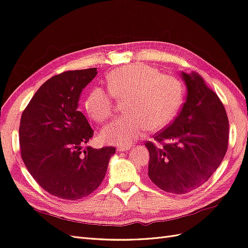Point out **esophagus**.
<instances>
[{"mask_svg": "<svg viewBox=\"0 0 248 248\" xmlns=\"http://www.w3.org/2000/svg\"><path fill=\"white\" fill-rule=\"evenodd\" d=\"M132 147V145H124V146H119L118 147V151L120 152H125V151H128Z\"/></svg>", "mask_w": 248, "mask_h": 248, "instance_id": "34e87169", "label": "esophagus"}]
</instances>
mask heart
<instances>
[{
	"mask_svg": "<svg viewBox=\"0 0 248 248\" xmlns=\"http://www.w3.org/2000/svg\"><path fill=\"white\" fill-rule=\"evenodd\" d=\"M108 92L94 88L88 94L85 108L93 120L102 122L112 112V97L127 96V116L117 118L100 132L104 141L129 145L147 128L157 130L168 125L177 115L184 98V87L178 78L161 74L146 64H131L110 72L107 79Z\"/></svg>",
	"mask_w": 248,
	"mask_h": 248,
	"instance_id": "1",
	"label": "heart"
}]
</instances>
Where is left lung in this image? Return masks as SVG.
<instances>
[{
    "label": "left lung",
    "instance_id": "obj_1",
    "mask_svg": "<svg viewBox=\"0 0 248 248\" xmlns=\"http://www.w3.org/2000/svg\"><path fill=\"white\" fill-rule=\"evenodd\" d=\"M187 90L180 114L147 141L148 175L160 189L187 193L208 181L220 166L229 141V120L218 96L199 73L181 72Z\"/></svg>",
    "mask_w": 248,
    "mask_h": 248
}]
</instances>
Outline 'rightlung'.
Wrapping results in <instances>:
<instances>
[{
  "instance_id": "obj_1",
  "label": "right lung",
  "mask_w": 248,
  "mask_h": 248,
  "mask_svg": "<svg viewBox=\"0 0 248 248\" xmlns=\"http://www.w3.org/2000/svg\"><path fill=\"white\" fill-rule=\"evenodd\" d=\"M97 68L66 71L38 89L24 110L19 125L21 158L44 190L63 200L92 193L107 174L114 147L82 148L93 137L78 108L82 89Z\"/></svg>"
}]
</instances>
